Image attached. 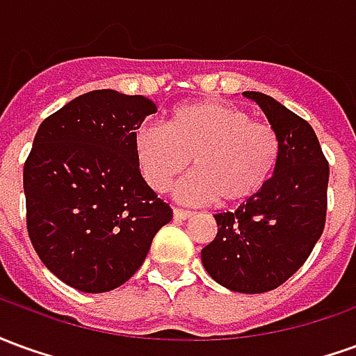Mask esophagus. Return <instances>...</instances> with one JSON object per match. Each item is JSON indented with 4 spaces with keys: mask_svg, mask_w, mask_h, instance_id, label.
<instances>
[{
    "mask_svg": "<svg viewBox=\"0 0 356 356\" xmlns=\"http://www.w3.org/2000/svg\"><path fill=\"white\" fill-rule=\"evenodd\" d=\"M173 217H175L177 221H186V219L194 217V213H193V211H186V209L175 208V209H173Z\"/></svg>",
    "mask_w": 356,
    "mask_h": 356,
    "instance_id": "34e87169",
    "label": "esophagus"
}]
</instances>
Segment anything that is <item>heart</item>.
Returning a JSON list of instances; mask_svg holds the SVG:
<instances>
[{
	"mask_svg": "<svg viewBox=\"0 0 356 356\" xmlns=\"http://www.w3.org/2000/svg\"><path fill=\"white\" fill-rule=\"evenodd\" d=\"M133 150L147 185L163 193L188 170L175 196L185 204L238 206L268 185L280 162V139L244 110L217 101H194L171 112L168 125L143 122L133 133Z\"/></svg>",
	"mask_w": 356,
	"mask_h": 356,
	"instance_id": "obj_1",
	"label": "heart"
}]
</instances>
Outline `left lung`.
<instances>
[{
  "mask_svg": "<svg viewBox=\"0 0 356 356\" xmlns=\"http://www.w3.org/2000/svg\"><path fill=\"white\" fill-rule=\"evenodd\" d=\"M280 139L268 185L236 211L216 213L217 236L202 250L208 275L240 293L278 288L313 252L326 223L330 168L313 127L273 97L244 91Z\"/></svg>",
  "mask_w": 356,
  "mask_h": 356,
  "instance_id": "8db88e82",
  "label": "left lung"
}]
</instances>
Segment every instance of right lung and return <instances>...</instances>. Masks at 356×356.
Instances as JSON below:
<instances>
[{
  "mask_svg": "<svg viewBox=\"0 0 356 356\" xmlns=\"http://www.w3.org/2000/svg\"><path fill=\"white\" fill-rule=\"evenodd\" d=\"M156 104L97 89L45 118L24 163L26 227L58 280L86 293L127 282L173 211L143 179L133 133Z\"/></svg>",
  "mask_w": 356,
  "mask_h": 356,
  "instance_id": "add662e5",
  "label": "right lung"
}]
</instances>
